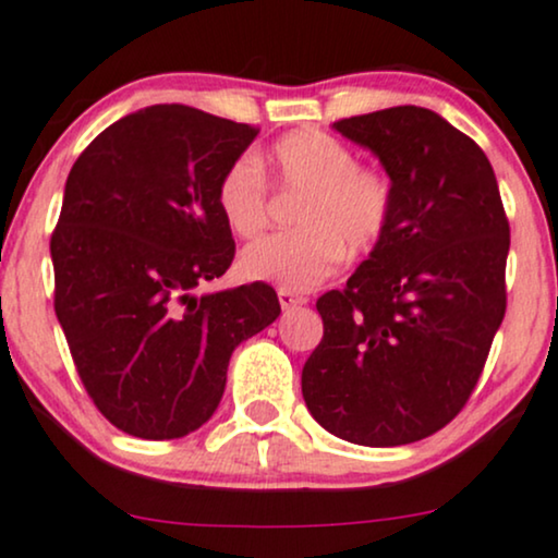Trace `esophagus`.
Returning a JSON list of instances; mask_svg holds the SVG:
<instances>
[{"instance_id": "esophagus-1", "label": "esophagus", "mask_w": 558, "mask_h": 558, "mask_svg": "<svg viewBox=\"0 0 558 558\" xmlns=\"http://www.w3.org/2000/svg\"><path fill=\"white\" fill-rule=\"evenodd\" d=\"M278 301H280V306H283V312H288V308H295V306H303V303H306V299H303V295H299V293H293L291 288H280Z\"/></svg>"}]
</instances>
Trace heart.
Here are the masks:
<instances>
[{
  "label": "heart",
  "instance_id": "1",
  "mask_svg": "<svg viewBox=\"0 0 558 558\" xmlns=\"http://www.w3.org/2000/svg\"><path fill=\"white\" fill-rule=\"evenodd\" d=\"M263 169L286 190H301L293 210L299 229L252 242L239 257L244 278L308 291L337 270L344 250H371L391 218V182L355 165V154L324 131L288 133L259 161L239 159L218 185V210L236 236L250 239L267 223Z\"/></svg>",
  "mask_w": 558,
  "mask_h": 558
}]
</instances>
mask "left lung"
<instances>
[{
	"label": "left lung",
	"mask_w": 558,
	"mask_h": 558,
	"mask_svg": "<svg viewBox=\"0 0 558 558\" xmlns=\"http://www.w3.org/2000/svg\"><path fill=\"white\" fill-rule=\"evenodd\" d=\"M391 180V218L344 291L316 301L324 337L301 373L327 433L393 448L461 412L505 319L510 223L495 169L466 133L399 105L331 125Z\"/></svg>",
	"instance_id": "8db88e82"
}]
</instances>
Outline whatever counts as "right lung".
I'll return each mask as SVG.
<instances>
[{
    "instance_id": "add662e5",
    "label": "right lung",
    "mask_w": 558,
    "mask_h": 558,
    "mask_svg": "<svg viewBox=\"0 0 558 558\" xmlns=\"http://www.w3.org/2000/svg\"><path fill=\"white\" fill-rule=\"evenodd\" d=\"M257 131L151 105L74 161L51 236L56 316L95 407L144 440L214 417L231 352L278 319L270 286L197 293L234 259L218 185Z\"/></svg>"
}]
</instances>
